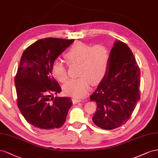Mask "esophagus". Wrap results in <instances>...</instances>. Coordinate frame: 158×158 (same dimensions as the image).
I'll return each mask as SVG.
<instances>
[{
    "instance_id": "obj_1",
    "label": "esophagus",
    "mask_w": 158,
    "mask_h": 158,
    "mask_svg": "<svg viewBox=\"0 0 158 158\" xmlns=\"http://www.w3.org/2000/svg\"><path fill=\"white\" fill-rule=\"evenodd\" d=\"M73 101L75 103H78V102H80L81 101V99L77 98H73Z\"/></svg>"
}]
</instances>
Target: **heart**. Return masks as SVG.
Here are the masks:
<instances>
[{"label": "heart", "instance_id": "obj_1", "mask_svg": "<svg viewBox=\"0 0 158 158\" xmlns=\"http://www.w3.org/2000/svg\"><path fill=\"white\" fill-rule=\"evenodd\" d=\"M70 64H79L78 78L71 79L64 86L67 94L82 97L89 93L91 83L97 84L105 77L109 67V52L102 44L91 46L83 42H75L65 54ZM52 73L58 81L64 83L68 73L63 61L56 60L52 67Z\"/></svg>", "mask_w": 158, "mask_h": 158}]
</instances>
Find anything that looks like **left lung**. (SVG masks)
Wrapping results in <instances>:
<instances>
[{"mask_svg":"<svg viewBox=\"0 0 158 158\" xmlns=\"http://www.w3.org/2000/svg\"><path fill=\"white\" fill-rule=\"evenodd\" d=\"M139 85L140 70L133 53L125 43L116 40L108 73L90 97L97 103L93 123L105 130L127 123L140 98Z\"/></svg>","mask_w":158,"mask_h":158,"instance_id":"obj_1","label":"left lung"}]
</instances>
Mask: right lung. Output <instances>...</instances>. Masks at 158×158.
<instances>
[{
	"instance_id": "right-lung-1",
	"label": "right lung",
	"mask_w": 158,
	"mask_h": 158,
	"mask_svg": "<svg viewBox=\"0 0 158 158\" xmlns=\"http://www.w3.org/2000/svg\"><path fill=\"white\" fill-rule=\"evenodd\" d=\"M72 40H39L22 53L15 76L17 105L29 124L40 130L59 128L73 102L70 97H55L61 88L52 75L54 61Z\"/></svg>"
}]
</instances>
